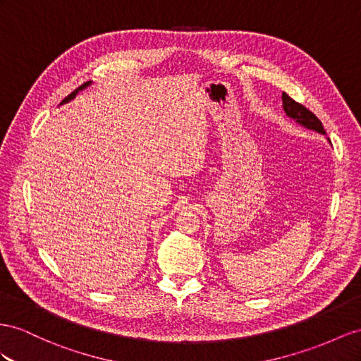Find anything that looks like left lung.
<instances>
[{"label":"left lung","instance_id":"obj_1","mask_svg":"<svg viewBox=\"0 0 361 361\" xmlns=\"http://www.w3.org/2000/svg\"><path fill=\"white\" fill-rule=\"evenodd\" d=\"M282 104H283L285 114L290 118H293L295 123H299L303 128L311 129V131H316L319 134H323V135L326 134L325 129H323L322 122L316 117V114H312L308 108H305L303 105L293 100L288 94H286V92H282Z\"/></svg>","mask_w":361,"mask_h":361}]
</instances>
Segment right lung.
<instances>
[{
	"instance_id": "right-lung-1",
	"label": "right lung",
	"mask_w": 361,
	"mask_h": 361,
	"mask_svg": "<svg viewBox=\"0 0 361 361\" xmlns=\"http://www.w3.org/2000/svg\"><path fill=\"white\" fill-rule=\"evenodd\" d=\"M88 85H91V80H90V82H85V84H84V85H80L79 88H76L75 91H73V92H71V94H68V96H67L66 99H63V100L61 102V105H63V104H67V102H70V100H73V99H75V97L78 96V92H79V91H82V90H85V88H87Z\"/></svg>"
}]
</instances>
